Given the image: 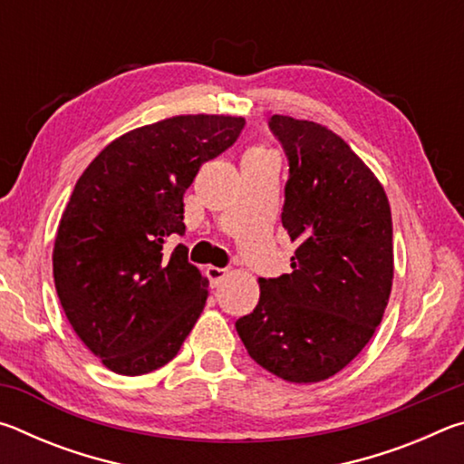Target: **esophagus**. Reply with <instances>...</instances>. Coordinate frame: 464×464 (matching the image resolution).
I'll use <instances>...</instances> for the list:
<instances>
[{
	"label": "esophagus",
	"instance_id": "34e87169",
	"mask_svg": "<svg viewBox=\"0 0 464 464\" xmlns=\"http://www.w3.org/2000/svg\"><path fill=\"white\" fill-rule=\"evenodd\" d=\"M204 274H207V278L210 280V286H218L221 285V280L227 276V270L217 268V266H208V268L204 270Z\"/></svg>",
	"mask_w": 464,
	"mask_h": 464
}]
</instances>
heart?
<instances>
[{"mask_svg":"<svg viewBox=\"0 0 464 464\" xmlns=\"http://www.w3.org/2000/svg\"><path fill=\"white\" fill-rule=\"evenodd\" d=\"M247 155H249V157H251V155H254V157H260V155H270V153H268V151H264V149H251V151H249Z\"/></svg>","mask_w":464,"mask_h":464,"instance_id":"1","label":"heart"}]
</instances>
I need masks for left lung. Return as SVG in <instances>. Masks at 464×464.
I'll use <instances>...</instances> for the list:
<instances>
[{
	"instance_id": "8db88e82",
	"label": "left lung",
	"mask_w": 464,
	"mask_h": 464,
	"mask_svg": "<svg viewBox=\"0 0 464 464\" xmlns=\"http://www.w3.org/2000/svg\"><path fill=\"white\" fill-rule=\"evenodd\" d=\"M288 160L282 225L290 274L260 278L254 313L237 319L247 354L288 382L325 381L379 327L392 286L391 207L379 179L342 137L274 114Z\"/></svg>"
}]
</instances>
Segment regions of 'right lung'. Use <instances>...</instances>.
<instances>
[{"mask_svg": "<svg viewBox=\"0 0 464 464\" xmlns=\"http://www.w3.org/2000/svg\"><path fill=\"white\" fill-rule=\"evenodd\" d=\"M241 116L190 114L112 140L77 179L61 217L53 276L80 340L116 374L168 364L207 303L208 280L169 235H184V192L202 163L241 135Z\"/></svg>", "mask_w": 464, "mask_h": 464, "instance_id": "add662e5", "label": "right lung"}]
</instances>
